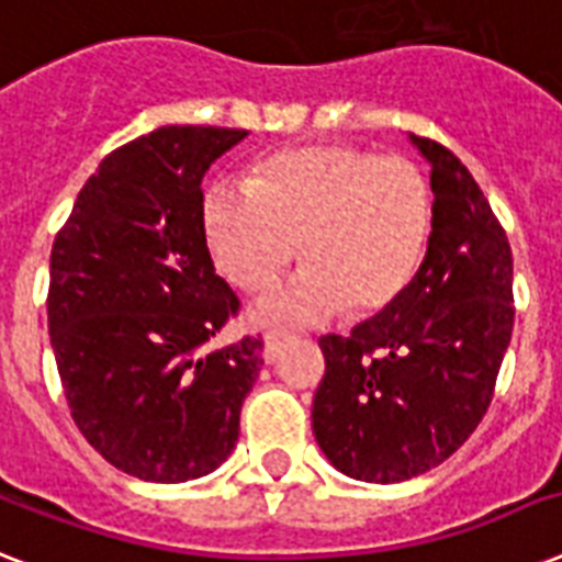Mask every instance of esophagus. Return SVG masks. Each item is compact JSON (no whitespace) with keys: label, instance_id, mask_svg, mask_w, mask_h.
<instances>
[{"label":"esophagus","instance_id":"1","mask_svg":"<svg viewBox=\"0 0 562 562\" xmlns=\"http://www.w3.org/2000/svg\"><path fill=\"white\" fill-rule=\"evenodd\" d=\"M291 335L282 333V329H271V333H265V350H262V359L268 361V364H273V361L280 359L282 347H285V341H289Z\"/></svg>","mask_w":562,"mask_h":562}]
</instances>
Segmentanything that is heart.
<instances>
[{
	"mask_svg": "<svg viewBox=\"0 0 562 562\" xmlns=\"http://www.w3.org/2000/svg\"><path fill=\"white\" fill-rule=\"evenodd\" d=\"M431 189L405 157L347 143L285 148L247 183H212L201 227L215 268L262 294L297 250L303 271L256 317L317 321L384 312L405 294L431 238Z\"/></svg>",
	"mask_w": 562,
	"mask_h": 562,
	"instance_id": "heart-1",
	"label": "heart"
}]
</instances>
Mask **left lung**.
<instances>
[{"mask_svg": "<svg viewBox=\"0 0 562 562\" xmlns=\"http://www.w3.org/2000/svg\"><path fill=\"white\" fill-rule=\"evenodd\" d=\"M431 166L426 259L393 306L324 335L312 431L356 481L435 470L479 428L514 333V256L487 198L449 148L408 134Z\"/></svg>", "mask_w": 562, "mask_h": 562, "instance_id": "obj_1", "label": "left lung"}]
</instances>
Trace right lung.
<instances>
[{"instance_id":"1","label":"right lung","mask_w":562,"mask_h":562,"mask_svg":"<svg viewBox=\"0 0 562 562\" xmlns=\"http://www.w3.org/2000/svg\"><path fill=\"white\" fill-rule=\"evenodd\" d=\"M247 131L166 125L99 162L57 233L48 335L75 426L116 470L180 484L236 449L262 338L206 352L238 300L212 268L201 180Z\"/></svg>"}]
</instances>
